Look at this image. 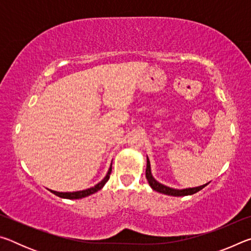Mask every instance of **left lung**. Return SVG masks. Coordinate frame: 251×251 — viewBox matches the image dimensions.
Instances as JSON below:
<instances>
[{"mask_svg":"<svg viewBox=\"0 0 251 251\" xmlns=\"http://www.w3.org/2000/svg\"><path fill=\"white\" fill-rule=\"evenodd\" d=\"M146 178L148 180V184L151 187L152 189L156 190V192L165 194V195H169V196H188V195H193L196 194L199 190H201L203 187H206L207 184L199 186V187H194V188H186V189H175V188H171V187H167L160 182L157 181L154 177L151 175V163L150 159L147 157V166H146Z\"/></svg>","mask_w":251,"mask_h":251,"instance_id":"obj_1","label":"left lung"}]
</instances>
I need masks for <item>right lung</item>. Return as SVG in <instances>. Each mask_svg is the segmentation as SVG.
Returning <instances> with one entry per match:
<instances>
[{
    "label": "right lung",
    "instance_id": "right-lung-1",
    "mask_svg": "<svg viewBox=\"0 0 251 251\" xmlns=\"http://www.w3.org/2000/svg\"><path fill=\"white\" fill-rule=\"evenodd\" d=\"M110 173H112V165H110V167L108 169L107 174H106V176L104 177V179L100 181L99 184L95 185L94 187H91V188L88 189H85V190H79V192H73V193H59V192H55V190H50V193H53L54 195H56V196L61 197V198H66V199H79V198H84V197H87L90 196L92 194H95L96 192H99L101 188H103L104 185L107 182V180L109 179V175Z\"/></svg>",
    "mask_w": 251,
    "mask_h": 251
}]
</instances>
